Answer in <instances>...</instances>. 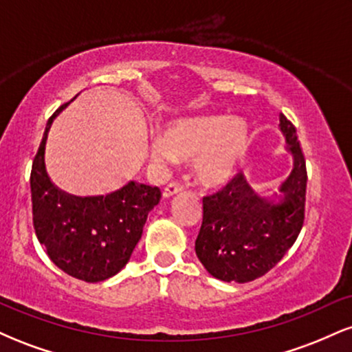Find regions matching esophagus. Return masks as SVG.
Masks as SVG:
<instances>
[{
    "mask_svg": "<svg viewBox=\"0 0 352 352\" xmlns=\"http://www.w3.org/2000/svg\"><path fill=\"white\" fill-rule=\"evenodd\" d=\"M182 190H184V187H182L180 184H175V182H172V184H168L167 187L164 188L162 195L165 197V199H170V197L177 195V193H180Z\"/></svg>",
    "mask_w": 352,
    "mask_h": 352,
    "instance_id": "34e87169",
    "label": "esophagus"
}]
</instances>
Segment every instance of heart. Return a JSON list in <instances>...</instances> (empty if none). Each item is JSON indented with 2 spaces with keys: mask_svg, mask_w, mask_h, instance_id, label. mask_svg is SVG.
<instances>
[{
  "mask_svg": "<svg viewBox=\"0 0 352 352\" xmlns=\"http://www.w3.org/2000/svg\"><path fill=\"white\" fill-rule=\"evenodd\" d=\"M246 147V124L238 117L207 114L170 120L152 139L155 162L192 159L193 173L205 187H218L235 173Z\"/></svg>",
  "mask_w": 352,
  "mask_h": 352,
  "instance_id": "b5f03b06",
  "label": "heart"
}]
</instances>
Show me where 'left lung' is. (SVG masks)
Here are the masks:
<instances>
[{"label":"left lung","mask_w":352,"mask_h":352,"mask_svg":"<svg viewBox=\"0 0 352 352\" xmlns=\"http://www.w3.org/2000/svg\"><path fill=\"white\" fill-rule=\"evenodd\" d=\"M293 170L273 199L258 195L243 173L227 187L204 197V220L195 253L205 270L221 281L248 283L268 273L292 248L306 208V160L294 125L280 114Z\"/></svg>","instance_id":"obj_1"}]
</instances>
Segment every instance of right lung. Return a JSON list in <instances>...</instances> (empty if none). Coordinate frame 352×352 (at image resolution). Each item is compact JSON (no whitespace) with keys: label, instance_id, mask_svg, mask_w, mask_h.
Returning a JSON list of instances; mask_svg holds the SVG:
<instances>
[{"label":"right lung","instance_id":"add662e5","mask_svg":"<svg viewBox=\"0 0 352 352\" xmlns=\"http://www.w3.org/2000/svg\"><path fill=\"white\" fill-rule=\"evenodd\" d=\"M67 106L50 117L34 155L30 180L33 225L52 263L69 276L98 283L114 276L131 260L160 190L131 180L107 195L78 197L56 187L46 172L44 151L52 120Z\"/></svg>","mask_w":352,"mask_h":352}]
</instances>
